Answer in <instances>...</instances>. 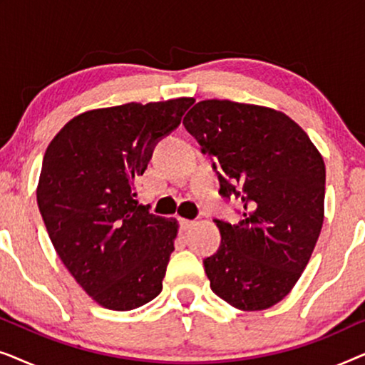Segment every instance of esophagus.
Masks as SVG:
<instances>
[{
	"label": "esophagus",
	"instance_id": "34e87169",
	"mask_svg": "<svg viewBox=\"0 0 365 365\" xmlns=\"http://www.w3.org/2000/svg\"><path fill=\"white\" fill-rule=\"evenodd\" d=\"M194 221H191V219H181V227L184 229V231H187V229H191L194 226Z\"/></svg>",
	"mask_w": 365,
	"mask_h": 365
}]
</instances>
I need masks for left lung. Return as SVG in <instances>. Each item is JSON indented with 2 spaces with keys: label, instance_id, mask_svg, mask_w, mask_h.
Listing matches in <instances>:
<instances>
[{
  "label": "left lung",
  "instance_id": "obj_1",
  "mask_svg": "<svg viewBox=\"0 0 365 365\" xmlns=\"http://www.w3.org/2000/svg\"><path fill=\"white\" fill-rule=\"evenodd\" d=\"M182 124L217 161L222 196L244 204L237 226L216 221L221 249L204 261L212 292L244 312L272 307L296 286L321 234L322 154L287 114L257 104L206 99Z\"/></svg>",
  "mask_w": 365,
  "mask_h": 365
}]
</instances>
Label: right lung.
I'll return each instance as SVG.
<instances>
[{
    "label": "right lung",
    "mask_w": 365,
    "mask_h": 365,
    "mask_svg": "<svg viewBox=\"0 0 365 365\" xmlns=\"http://www.w3.org/2000/svg\"><path fill=\"white\" fill-rule=\"evenodd\" d=\"M194 98L74 116L44 153L36 199L59 259L101 307L131 311L163 291L179 224L149 212L134 181Z\"/></svg>",
    "instance_id": "add662e5"
}]
</instances>
